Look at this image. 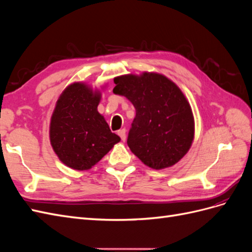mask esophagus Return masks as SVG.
Returning a JSON list of instances; mask_svg holds the SVG:
<instances>
[{"label": "esophagus", "mask_w": 252, "mask_h": 252, "mask_svg": "<svg viewBox=\"0 0 252 252\" xmlns=\"http://www.w3.org/2000/svg\"><path fill=\"white\" fill-rule=\"evenodd\" d=\"M118 134L120 135V138L122 141H125L126 140V129H120L118 131Z\"/></svg>", "instance_id": "obj_1"}]
</instances>
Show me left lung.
I'll use <instances>...</instances> for the list:
<instances>
[{
    "mask_svg": "<svg viewBox=\"0 0 252 252\" xmlns=\"http://www.w3.org/2000/svg\"><path fill=\"white\" fill-rule=\"evenodd\" d=\"M113 94L124 95L135 108L127 144L154 169L178 163L191 146L194 121L185 95L166 77L154 72L114 79Z\"/></svg>",
    "mask_w": 252,
    "mask_h": 252,
    "instance_id": "left-lung-1",
    "label": "left lung"
}]
</instances>
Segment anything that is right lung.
<instances>
[{
	"instance_id": "obj_1",
	"label": "right lung",
	"mask_w": 252,
	"mask_h": 252,
	"mask_svg": "<svg viewBox=\"0 0 252 252\" xmlns=\"http://www.w3.org/2000/svg\"><path fill=\"white\" fill-rule=\"evenodd\" d=\"M101 94L73 83L60 95L50 122V143L59 158L75 170L94 166L121 141L97 111Z\"/></svg>"
}]
</instances>
